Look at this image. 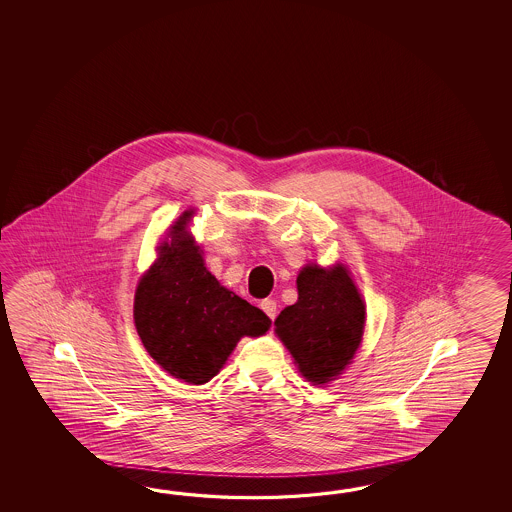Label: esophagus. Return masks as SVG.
<instances>
[{"label":"esophagus","mask_w":512,"mask_h":512,"mask_svg":"<svg viewBox=\"0 0 512 512\" xmlns=\"http://www.w3.org/2000/svg\"><path fill=\"white\" fill-rule=\"evenodd\" d=\"M260 305L261 309H263V313L269 316L271 320L276 318V309H278V305H276V302H274L272 298H265V300H263Z\"/></svg>","instance_id":"34e87169"}]
</instances>
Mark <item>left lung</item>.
I'll list each match as a JSON object with an SVG mask.
<instances>
[{"label":"left lung","instance_id":"8db88e82","mask_svg":"<svg viewBox=\"0 0 512 512\" xmlns=\"http://www.w3.org/2000/svg\"><path fill=\"white\" fill-rule=\"evenodd\" d=\"M298 302L276 318V335L307 381H333L353 359L364 333V302L348 271L307 265L298 274Z\"/></svg>","mask_w":512,"mask_h":512}]
</instances>
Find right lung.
<instances>
[{
    "label": "right lung",
    "instance_id": "add662e5",
    "mask_svg": "<svg viewBox=\"0 0 512 512\" xmlns=\"http://www.w3.org/2000/svg\"><path fill=\"white\" fill-rule=\"evenodd\" d=\"M192 210L175 221L172 243L139 282L135 327L155 362L188 384L210 381L241 337H260L271 320L261 309L221 287L186 232Z\"/></svg>",
    "mask_w": 512,
    "mask_h": 512
}]
</instances>
